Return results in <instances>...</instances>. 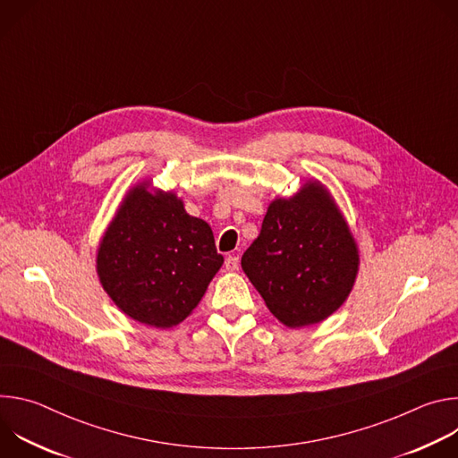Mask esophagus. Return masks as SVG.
Instances as JSON below:
<instances>
[{
	"label": "esophagus",
	"instance_id": "1",
	"mask_svg": "<svg viewBox=\"0 0 458 458\" xmlns=\"http://www.w3.org/2000/svg\"><path fill=\"white\" fill-rule=\"evenodd\" d=\"M225 268H226L228 272L237 270V268H239V257H237V255H228L226 260H225Z\"/></svg>",
	"mask_w": 458,
	"mask_h": 458
}]
</instances>
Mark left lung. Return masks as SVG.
<instances>
[{
  "label": "left lung",
  "mask_w": 458,
  "mask_h": 458,
  "mask_svg": "<svg viewBox=\"0 0 458 458\" xmlns=\"http://www.w3.org/2000/svg\"><path fill=\"white\" fill-rule=\"evenodd\" d=\"M359 246L332 193L308 179L292 198H276L241 267L268 310L288 328L337 311L359 274Z\"/></svg>",
  "instance_id": "1"
}]
</instances>
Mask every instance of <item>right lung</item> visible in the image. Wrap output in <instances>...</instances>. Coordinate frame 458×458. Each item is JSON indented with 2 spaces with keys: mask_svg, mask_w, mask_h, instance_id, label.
I'll return each mask as SVG.
<instances>
[{
  "mask_svg": "<svg viewBox=\"0 0 458 458\" xmlns=\"http://www.w3.org/2000/svg\"><path fill=\"white\" fill-rule=\"evenodd\" d=\"M223 260L210 225L186 214L172 190L143 179L126 191L108 223L96 272L124 315L166 330L199 304Z\"/></svg>",
  "mask_w": 458,
  "mask_h": 458,
  "instance_id": "right-lung-1",
  "label": "right lung"
}]
</instances>
